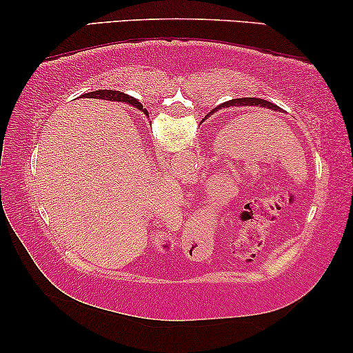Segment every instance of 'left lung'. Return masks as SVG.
<instances>
[{"mask_svg": "<svg viewBox=\"0 0 353 353\" xmlns=\"http://www.w3.org/2000/svg\"><path fill=\"white\" fill-rule=\"evenodd\" d=\"M226 108L228 105H243V108H267L270 110H274V112H284V110L279 108V105L270 103V101L260 99V98H239V99H233L230 103H225Z\"/></svg>", "mask_w": 353, "mask_h": 353, "instance_id": "1", "label": "left lung"}]
</instances>
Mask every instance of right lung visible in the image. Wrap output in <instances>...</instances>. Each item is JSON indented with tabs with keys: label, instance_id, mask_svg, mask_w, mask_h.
I'll return each mask as SVG.
<instances>
[{
	"label": "right lung",
	"instance_id": "1",
	"mask_svg": "<svg viewBox=\"0 0 353 353\" xmlns=\"http://www.w3.org/2000/svg\"><path fill=\"white\" fill-rule=\"evenodd\" d=\"M85 96H93V98L105 99V101H123V103L133 104L134 108H138L139 110H143L144 114H148L146 109H143V105L139 104L137 99L132 98V96L125 94V93H120V91H114V90H98V91H91V93H86Z\"/></svg>",
	"mask_w": 353,
	"mask_h": 353
}]
</instances>
